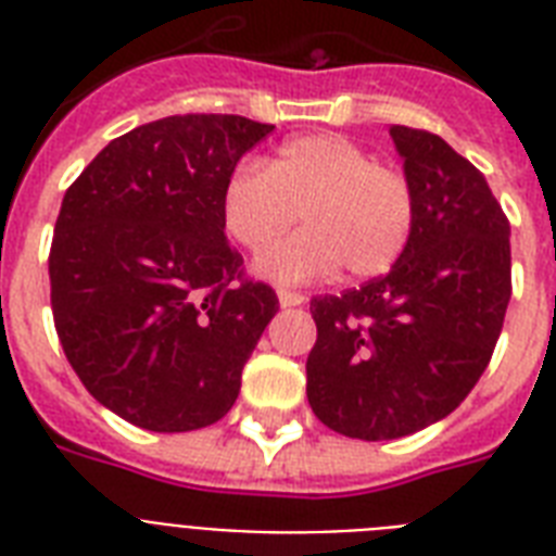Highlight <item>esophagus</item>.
<instances>
[{"mask_svg": "<svg viewBox=\"0 0 556 556\" xmlns=\"http://www.w3.org/2000/svg\"><path fill=\"white\" fill-rule=\"evenodd\" d=\"M305 296L300 291H279V305L282 308H291V305H303Z\"/></svg>", "mask_w": 556, "mask_h": 556, "instance_id": "obj_1", "label": "esophagus"}]
</instances>
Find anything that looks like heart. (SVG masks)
<instances>
[{"label": "heart", "instance_id": "obj_1", "mask_svg": "<svg viewBox=\"0 0 556 556\" xmlns=\"http://www.w3.org/2000/svg\"><path fill=\"white\" fill-rule=\"evenodd\" d=\"M303 216L308 227L256 260L270 282H308L346 268L349 277L387 274L409 244L415 192L397 167L375 164L371 152L343 135L291 138L262 164H239L222 192L230 239L262 251Z\"/></svg>", "mask_w": 556, "mask_h": 556}]
</instances>
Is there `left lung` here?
Returning a JSON list of instances; mask_svg holds the SVG:
<instances>
[{
    "label": "left lung",
    "instance_id": "1",
    "mask_svg": "<svg viewBox=\"0 0 556 556\" xmlns=\"http://www.w3.org/2000/svg\"><path fill=\"white\" fill-rule=\"evenodd\" d=\"M415 227L389 274L314 296L308 404L364 441L418 432L482 378L510 300V225L484 176L439 135L389 126Z\"/></svg>",
    "mask_w": 556,
    "mask_h": 556
}]
</instances>
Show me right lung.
<instances>
[{
  "mask_svg": "<svg viewBox=\"0 0 556 556\" xmlns=\"http://www.w3.org/2000/svg\"><path fill=\"white\" fill-rule=\"evenodd\" d=\"M270 124L173 115L121 135L65 190L48 256L56 338L100 404L152 432L230 413L277 314L227 244L222 192Z\"/></svg>",
  "mask_w": 556,
  "mask_h": 556,
  "instance_id": "add662e5",
  "label": "right lung"
}]
</instances>
